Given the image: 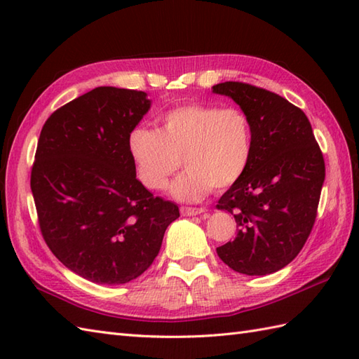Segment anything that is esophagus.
Masks as SVG:
<instances>
[{
    "instance_id": "obj_1",
    "label": "esophagus",
    "mask_w": 359,
    "mask_h": 359,
    "mask_svg": "<svg viewBox=\"0 0 359 359\" xmlns=\"http://www.w3.org/2000/svg\"><path fill=\"white\" fill-rule=\"evenodd\" d=\"M205 211H207L205 208H193V207H182L180 208V212L184 216H199V215H203Z\"/></svg>"
}]
</instances>
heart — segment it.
Returning a JSON list of instances; mask_svg holds the SVG:
<instances>
[{
  "mask_svg": "<svg viewBox=\"0 0 359 359\" xmlns=\"http://www.w3.org/2000/svg\"><path fill=\"white\" fill-rule=\"evenodd\" d=\"M126 147L137 177L152 191L168 185L184 158L187 171L175 179L171 193L193 202L211 188L234 185L245 174L253 154V128L245 111L236 106L189 103L163 114L160 129L133 128Z\"/></svg>",
  "mask_w": 359,
  "mask_h": 359,
  "instance_id": "b5f03b06",
  "label": "heart"
}]
</instances>
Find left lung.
I'll list each match as a JSON object with an SVG mask.
<instances>
[{
    "label": "left lung",
    "instance_id": "8db88e82",
    "mask_svg": "<svg viewBox=\"0 0 359 359\" xmlns=\"http://www.w3.org/2000/svg\"><path fill=\"white\" fill-rule=\"evenodd\" d=\"M212 90L231 97L253 128L247 171L217 202L234 216L238 233L216 251L234 271L264 276L292 262L313 230L325 177L323 151L306 114L284 97L242 81Z\"/></svg>",
    "mask_w": 359,
    "mask_h": 359
}]
</instances>
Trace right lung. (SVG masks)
<instances>
[{"instance_id":"right-lung-1","label":"right lung","mask_w":359,"mask_h":359,"mask_svg":"<svg viewBox=\"0 0 359 359\" xmlns=\"http://www.w3.org/2000/svg\"><path fill=\"white\" fill-rule=\"evenodd\" d=\"M143 90L100 86L50 114L30 188L44 242L79 276L120 285L154 262L175 203L135 177L126 140L148 112Z\"/></svg>"}]
</instances>
